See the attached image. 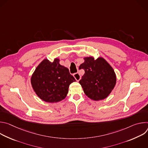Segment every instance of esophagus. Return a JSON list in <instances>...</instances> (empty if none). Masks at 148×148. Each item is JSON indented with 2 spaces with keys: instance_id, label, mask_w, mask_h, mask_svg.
Masks as SVG:
<instances>
[{
  "instance_id": "34e87169",
  "label": "esophagus",
  "mask_w": 148,
  "mask_h": 148,
  "mask_svg": "<svg viewBox=\"0 0 148 148\" xmlns=\"http://www.w3.org/2000/svg\"><path fill=\"white\" fill-rule=\"evenodd\" d=\"M73 76H74V77L75 78V79L77 81H79L80 80V79H81V75H80L78 73L74 74Z\"/></svg>"
}]
</instances>
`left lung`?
Returning a JSON list of instances; mask_svg holds the SVG:
<instances>
[{
    "label": "left lung",
    "instance_id": "left-lung-1",
    "mask_svg": "<svg viewBox=\"0 0 148 148\" xmlns=\"http://www.w3.org/2000/svg\"><path fill=\"white\" fill-rule=\"evenodd\" d=\"M79 66L85 73L79 82L85 94L91 99L99 101L108 97L116 82V76L111 66L102 57L84 58Z\"/></svg>",
    "mask_w": 148,
    "mask_h": 148
}]
</instances>
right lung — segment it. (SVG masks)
<instances>
[{"instance_id": "right-lung-1", "label": "right lung", "mask_w": 148, "mask_h": 148, "mask_svg": "<svg viewBox=\"0 0 148 148\" xmlns=\"http://www.w3.org/2000/svg\"><path fill=\"white\" fill-rule=\"evenodd\" d=\"M30 81L34 91L41 99L55 103L66 97L70 84L75 79L67 67L60 64V59L56 58L53 62L46 58L42 61Z\"/></svg>"}]
</instances>
